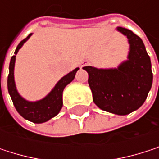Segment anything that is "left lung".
Returning a JSON list of instances; mask_svg holds the SVG:
<instances>
[{
    "mask_svg": "<svg viewBox=\"0 0 159 159\" xmlns=\"http://www.w3.org/2000/svg\"><path fill=\"white\" fill-rule=\"evenodd\" d=\"M130 43L129 60L118 69H97L85 66L94 103L101 110L127 115L145 101L153 82L150 57L143 40L133 31L118 27Z\"/></svg>",
    "mask_w": 159,
    "mask_h": 159,
    "instance_id": "obj_1",
    "label": "left lung"
}]
</instances>
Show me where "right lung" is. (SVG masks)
<instances>
[{"mask_svg":"<svg viewBox=\"0 0 159 159\" xmlns=\"http://www.w3.org/2000/svg\"><path fill=\"white\" fill-rule=\"evenodd\" d=\"M31 36L28 35L25 39H23L17 46L15 54L18 52L19 48L23 46V44L29 39ZM16 55L11 58L10 65H9V75L7 79V86L8 92L11 96L13 103L16 107L17 112L25 120H30L35 123H42L45 122L51 118L55 117L62 108V92L64 87L71 83L75 76L76 72L79 68L75 69L73 72L69 73L65 76H63L60 80L52 91L48 96L37 102H28L21 98L16 91V84L14 79V68H15V61H16Z\"/></svg>","mask_w":159,"mask_h":159,"instance_id":"right-lung-1","label":"right lung"}]
</instances>
